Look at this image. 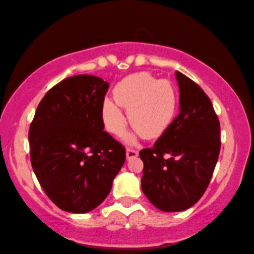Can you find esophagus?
Returning a JSON list of instances; mask_svg holds the SVG:
<instances>
[{"label":"esophagus","instance_id":"esophagus-1","mask_svg":"<svg viewBox=\"0 0 254 254\" xmlns=\"http://www.w3.org/2000/svg\"><path fill=\"white\" fill-rule=\"evenodd\" d=\"M138 155V152L136 149H132V148H127V159L129 160V159H132V158H136Z\"/></svg>","mask_w":254,"mask_h":254}]
</instances>
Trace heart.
Here are the masks:
<instances>
[{"instance_id": "1", "label": "heart", "mask_w": 254, "mask_h": 254, "mask_svg": "<svg viewBox=\"0 0 254 254\" xmlns=\"http://www.w3.org/2000/svg\"><path fill=\"white\" fill-rule=\"evenodd\" d=\"M114 100L105 99L101 116L106 129L119 135L125 127L122 108L127 110V118L135 127L136 133L147 138L163 135L174 122L178 97L175 86L165 79H157L146 72L123 78L113 90ZM127 142L135 141V133L125 136Z\"/></svg>"}]
</instances>
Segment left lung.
I'll use <instances>...</instances> for the list:
<instances>
[{
    "label": "left lung",
    "mask_w": 254,
    "mask_h": 254,
    "mask_svg": "<svg viewBox=\"0 0 254 254\" xmlns=\"http://www.w3.org/2000/svg\"><path fill=\"white\" fill-rule=\"evenodd\" d=\"M180 114L152 148L140 152L141 187L147 199L165 212H180L205 193L221 150V127L201 88L176 72Z\"/></svg>",
    "instance_id": "obj_1"
}]
</instances>
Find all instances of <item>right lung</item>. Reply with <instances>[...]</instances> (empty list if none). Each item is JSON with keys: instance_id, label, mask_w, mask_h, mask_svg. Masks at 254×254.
I'll return each instance as SVG.
<instances>
[{"instance_id": "obj_1", "label": "right lung", "mask_w": 254, "mask_h": 254, "mask_svg": "<svg viewBox=\"0 0 254 254\" xmlns=\"http://www.w3.org/2000/svg\"><path fill=\"white\" fill-rule=\"evenodd\" d=\"M108 86L89 74L66 78L44 95L30 125L33 172L66 212L97 207L125 161L124 147L104 131L101 106Z\"/></svg>"}]
</instances>
